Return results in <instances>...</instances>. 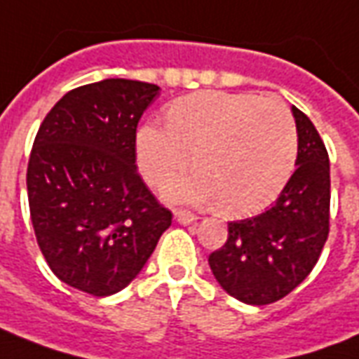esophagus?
<instances>
[{"label": "esophagus", "instance_id": "obj_1", "mask_svg": "<svg viewBox=\"0 0 359 359\" xmlns=\"http://www.w3.org/2000/svg\"><path fill=\"white\" fill-rule=\"evenodd\" d=\"M175 219H177V222L179 224H184V226H188V224H192V222H196V215L190 213V211H177L175 213Z\"/></svg>", "mask_w": 359, "mask_h": 359}]
</instances>
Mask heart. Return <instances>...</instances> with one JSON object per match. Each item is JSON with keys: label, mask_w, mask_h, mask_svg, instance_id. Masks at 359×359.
<instances>
[{"label": "heart", "mask_w": 359, "mask_h": 359, "mask_svg": "<svg viewBox=\"0 0 359 359\" xmlns=\"http://www.w3.org/2000/svg\"><path fill=\"white\" fill-rule=\"evenodd\" d=\"M167 127L144 123L135 137L137 165L159 187L190 165L198 171L165 188L171 201L219 203L228 217L264 211L287 187L297 163L291 114L251 93L200 91L172 100Z\"/></svg>", "instance_id": "obj_1"}]
</instances>
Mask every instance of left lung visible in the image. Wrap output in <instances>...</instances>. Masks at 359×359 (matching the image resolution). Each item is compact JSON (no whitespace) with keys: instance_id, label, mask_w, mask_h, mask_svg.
I'll list each match as a JSON object with an SVG mask.
<instances>
[{"instance_id":"1","label":"left lung","mask_w":359,"mask_h":359,"mask_svg":"<svg viewBox=\"0 0 359 359\" xmlns=\"http://www.w3.org/2000/svg\"><path fill=\"white\" fill-rule=\"evenodd\" d=\"M297 169L276 203L228 222V240L209 255L215 280L230 297L262 306L306 280L329 233V156L314 123L297 106Z\"/></svg>"}]
</instances>
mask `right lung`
Instances as JSON below:
<instances>
[{
  "mask_svg": "<svg viewBox=\"0 0 359 359\" xmlns=\"http://www.w3.org/2000/svg\"><path fill=\"white\" fill-rule=\"evenodd\" d=\"M159 87L102 79L53 106L32 148L26 188L36 240L58 280L108 297L131 283L171 226L137 172L135 137Z\"/></svg>",
  "mask_w": 359,
  "mask_h": 359,
  "instance_id": "add662e5",
  "label": "right lung"
}]
</instances>
